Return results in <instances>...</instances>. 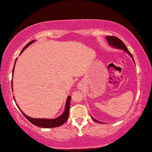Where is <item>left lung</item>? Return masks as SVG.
<instances>
[{"label": "left lung", "instance_id": "left-lung-1", "mask_svg": "<svg viewBox=\"0 0 152 152\" xmlns=\"http://www.w3.org/2000/svg\"><path fill=\"white\" fill-rule=\"evenodd\" d=\"M106 40L108 41V44H109L110 46L114 47V48H115L123 50L124 52H126V53H128L129 55L130 56V57L132 58L133 61L134 62V58H133V56L132 55V54L130 53V51H129L128 48H126V45L124 44V42H122L121 39H119L118 37H115V36H106ZM91 117L94 121L98 122V123H100V121H98V120H96V119H94V117L91 116Z\"/></svg>", "mask_w": 152, "mask_h": 152}]
</instances>
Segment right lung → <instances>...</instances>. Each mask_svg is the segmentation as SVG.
<instances>
[{"label":"right lung","mask_w":152,"mask_h":152,"mask_svg":"<svg viewBox=\"0 0 152 152\" xmlns=\"http://www.w3.org/2000/svg\"><path fill=\"white\" fill-rule=\"evenodd\" d=\"M35 40H33L30 42L29 43L27 44L25 47L22 49V50L21 51L20 54H21L22 53L24 50H25L27 47L30 46L31 44H32L33 42H35ZM16 60L17 58L15 59V61L14 63V66H13V72H12V75L13 76V71H14V67H15V64L16 63ZM11 86H12V90H13V79L11 80ZM13 99L14 97H13ZM70 100H71V96H68L66 100V103H65V110L63 113L61 115H60L59 117H56L55 119H36V118H33V117H30L29 116H27L26 115L24 114V113L22 111L21 109L19 108V106H18L16 103V105L18 106V108L20 110V111L22 112V114L31 123H32L33 125H35L36 126H39L41 127V128H55V127H58L60 126L63 125V124L65 123L67 121V119H68L69 117V108H70ZM14 101L15 102V99H14Z\"/></svg>","instance_id":"right-lung-1"}]
</instances>
